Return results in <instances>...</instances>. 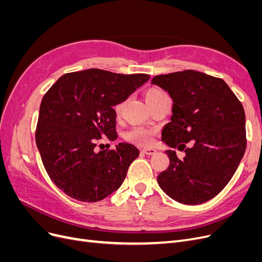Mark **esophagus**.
Instances as JSON below:
<instances>
[{
  "instance_id": "1",
  "label": "esophagus",
  "mask_w": 262,
  "mask_h": 262,
  "mask_svg": "<svg viewBox=\"0 0 262 262\" xmlns=\"http://www.w3.org/2000/svg\"><path fill=\"white\" fill-rule=\"evenodd\" d=\"M141 152L145 154V155H154V154H156V149H154V148H143L141 150Z\"/></svg>"
}]
</instances>
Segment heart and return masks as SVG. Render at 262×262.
<instances>
[{"label":"heart","instance_id":"1","mask_svg":"<svg viewBox=\"0 0 262 262\" xmlns=\"http://www.w3.org/2000/svg\"><path fill=\"white\" fill-rule=\"evenodd\" d=\"M165 95L166 94L161 90L149 89L148 91L145 92L144 98H145V101L147 102V105L149 106V105H152L153 102H155L157 99H160L161 97L165 96ZM121 108H122V104L117 105V107H116L117 114H120ZM125 138H126V140L134 142V143L147 146L152 143V141H153V132L150 130L144 129V128H134L126 133Z\"/></svg>","mask_w":262,"mask_h":262}]
</instances>
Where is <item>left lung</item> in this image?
Here are the masks:
<instances>
[{
    "label": "left lung",
    "mask_w": 262,
    "mask_h": 262,
    "mask_svg": "<svg viewBox=\"0 0 262 262\" xmlns=\"http://www.w3.org/2000/svg\"><path fill=\"white\" fill-rule=\"evenodd\" d=\"M150 83L172 99L162 141L186 153L179 160L175 150H166L170 163L158 175V186L177 202H207L224 189L244 156L247 141L242 102L222 78L198 71L156 75Z\"/></svg>",
    "instance_id": "left-lung-1"
}]
</instances>
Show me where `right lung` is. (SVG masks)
Masks as SVG:
<instances>
[{"instance_id": "obj_1", "label": "right lung", "mask_w": 262, "mask_h": 262, "mask_svg": "<svg viewBox=\"0 0 262 262\" xmlns=\"http://www.w3.org/2000/svg\"><path fill=\"white\" fill-rule=\"evenodd\" d=\"M147 74H117L89 69L62 75L45 94L39 109L36 144L53 184L82 202H97L122 185L139 149L119 143L96 152L102 137L117 139L116 112L148 81Z\"/></svg>"}]
</instances>
